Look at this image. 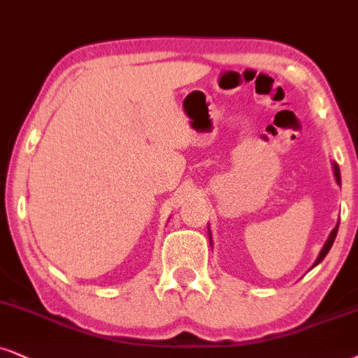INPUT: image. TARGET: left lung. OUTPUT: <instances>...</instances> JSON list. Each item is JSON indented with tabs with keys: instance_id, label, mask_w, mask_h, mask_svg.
<instances>
[{
	"instance_id": "1",
	"label": "left lung",
	"mask_w": 358,
	"mask_h": 358,
	"mask_svg": "<svg viewBox=\"0 0 358 358\" xmlns=\"http://www.w3.org/2000/svg\"><path fill=\"white\" fill-rule=\"evenodd\" d=\"M332 166H334V176H335V182L338 184V186H341V169H338V166L335 164V162H332ZM337 231H338V224L337 226H335V229L332 232H330V236H329V239L325 241V244H324V247H322V250L319 252V257L315 259V262H314V267L315 266H319V264L322 262V260H324V257L325 255L329 254V250H330V247H332V244H334V241H335V237H337ZM209 239H210V231H209Z\"/></svg>"
}]
</instances>
